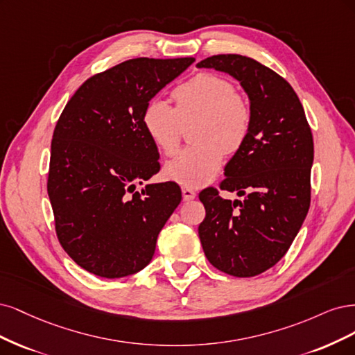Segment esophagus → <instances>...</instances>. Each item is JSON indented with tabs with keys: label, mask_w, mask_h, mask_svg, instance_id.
<instances>
[{
	"label": "esophagus",
	"mask_w": 355,
	"mask_h": 355,
	"mask_svg": "<svg viewBox=\"0 0 355 355\" xmlns=\"http://www.w3.org/2000/svg\"><path fill=\"white\" fill-rule=\"evenodd\" d=\"M181 193H182V199L184 200H193L194 198H196V191L190 187H186V186L181 189Z\"/></svg>",
	"instance_id": "esophagus-1"
}]
</instances>
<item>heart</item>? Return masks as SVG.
<instances>
[{
    "mask_svg": "<svg viewBox=\"0 0 355 355\" xmlns=\"http://www.w3.org/2000/svg\"><path fill=\"white\" fill-rule=\"evenodd\" d=\"M175 106L161 98L146 105L141 123L159 152H177L182 127L198 121L191 130L196 143L165 165V177L180 184H208L224 161V153H236L246 143L252 127V107L230 79L216 73H198L173 91Z\"/></svg>",
    "mask_w": 355,
    "mask_h": 355,
    "instance_id": "b5f03b06",
    "label": "heart"
}]
</instances>
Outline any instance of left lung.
<instances>
[{"label":"left lung","instance_id":"8db88e82","mask_svg":"<svg viewBox=\"0 0 355 355\" xmlns=\"http://www.w3.org/2000/svg\"><path fill=\"white\" fill-rule=\"evenodd\" d=\"M232 75L252 107L243 147L224 168L220 189L243 200L200 191L207 216L199 237L211 264L236 277H254L288 252L310 209L314 143L301 101L291 84L259 62L218 54L198 63Z\"/></svg>","mask_w":355,"mask_h":355}]
</instances>
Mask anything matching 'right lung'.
<instances>
[{"mask_svg":"<svg viewBox=\"0 0 355 355\" xmlns=\"http://www.w3.org/2000/svg\"><path fill=\"white\" fill-rule=\"evenodd\" d=\"M193 62L139 57L113 66L87 79L55 123L47 181L55 233L88 272L119 279L153 258L181 190L168 181L135 191L161 168L141 115Z\"/></svg>","mask_w":355,"mask_h":355,"instance_id":"right-lung-1","label":"right lung"}]
</instances>
